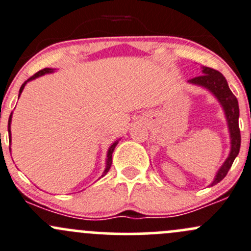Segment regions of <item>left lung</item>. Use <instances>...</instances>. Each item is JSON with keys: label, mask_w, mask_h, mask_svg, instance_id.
I'll return each instance as SVG.
<instances>
[{"label": "left lung", "mask_w": 251, "mask_h": 251, "mask_svg": "<svg viewBox=\"0 0 251 251\" xmlns=\"http://www.w3.org/2000/svg\"><path fill=\"white\" fill-rule=\"evenodd\" d=\"M201 69H202L203 75L195 77L192 79H188V83L205 88L220 102L222 110L225 112V117H226L229 140H231V150H229L228 157L222 163L221 167L219 168L213 182L210 183V186H214L220 182L226 176L229 168L232 167L234 159H236V157L239 153V149H241V130H239L238 125L239 106L238 100H237V98L234 97L233 93L229 89L228 83H227L224 75L216 71V70L206 68V66H202Z\"/></svg>", "instance_id": "1"}]
</instances>
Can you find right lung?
<instances>
[{
  "label": "right lung",
  "instance_id": "right-lung-1",
  "mask_svg": "<svg viewBox=\"0 0 251 251\" xmlns=\"http://www.w3.org/2000/svg\"><path fill=\"white\" fill-rule=\"evenodd\" d=\"M51 72H54V69H50V68H46V69L41 70V71H38L37 74H35V75H33L32 77H30V78L27 79V81H25L24 83H23V86L20 87V90H19V97H20V94H22V92H23V90H24V87L26 86V83H27V82L32 81V79H36V78H37V77H41V76H43V75H46V74H51ZM12 115H13V112L10 113V116H9V120H8V135H9V144H10V141H12V133H10V123H12ZM0 135H1V134H0ZM118 141H120V139H118V140H116L115 143H113L112 145H111L110 147H108V150H107V154H106V165H105V170H104V173H102L101 177H102V176H105V175L107 174V172H108V170H110V168H111V164H112V152H113V150H115V147L117 146ZM9 151H10V147H9ZM101 177H99V179H101Z\"/></svg>",
  "mask_w": 251,
  "mask_h": 251
}]
</instances>
